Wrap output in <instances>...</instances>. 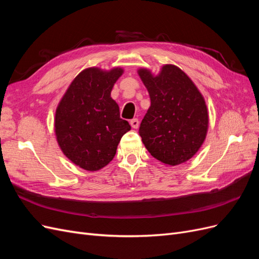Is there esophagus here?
Instances as JSON below:
<instances>
[{"label": "esophagus", "mask_w": 259, "mask_h": 259, "mask_svg": "<svg viewBox=\"0 0 259 259\" xmlns=\"http://www.w3.org/2000/svg\"><path fill=\"white\" fill-rule=\"evenodd\" d=\"M131 126L133 127V128H138V126H139V120L138 119H133V120H131Z\"/></svg>", "instance_id": "34e87169"}]
</instances>
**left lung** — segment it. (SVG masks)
I'll return each instance as SVG.
<instances>
[{"mask_svg":"<svg viewBox=\"0 0 259 259\" xmlns=\"http://www.w3.org/2000/svg\"><path fill=\"white\" fill-rule=\"evenodd\" d=\"M151 106L140 123L147 150L160 162L178 165L191 159L204 142L208 113L197 86L178 67L165 65L158 76L140 69Z\"/></svg>","mask_w":259,"mask_h":259,"instance_id":"left-lung-1","label":"left lung"}]
</instances>
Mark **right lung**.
<instances>
[{
  "instance_id": "1",
  "label": "right lung",
  "mask_w": 259,
  "mask_h": 259,
  "mask_svg": "<svg viewBox=\"0 0 259 259\" xmlns=\"http://www.w3.org/2000/svg\"><path fill=\"white\" fill-rule=\"evenodd\" d=\"M121 68L105 72L85 69L70 84L55 116V132L62 152L86 170H98L114 158L122 136L131 130L120 117L110 94Z\"/></svg>"
}]
</instances>
